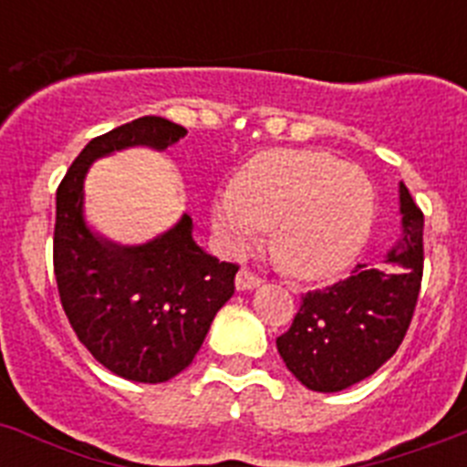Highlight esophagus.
Here are the masks:
<instances>
[{"label":"esophagus","mask_w":467,"mask_h":467,"mask_svg":"<svg viewBox=\"0 0 467 467\" xmlns=\"http://www.w3.org/2000/svg\"><path fill=\"white\" fill-rule=\"evenodd\" d=\"M263 279L261 275H256L254 270H249V267H242L237 273V279H234V284H237L239 291H246V289H254V286H258Z\"/></svg>","instance_id":"obj_1"}]
</instances>
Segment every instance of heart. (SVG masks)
<instances>
[{
	"label": "heart",
	"instance_id": "obj_1",
	"mask_svg": "<svg viewBox=\"0 0 467 467\" xmlns=\"http://www.w3.org/2000/svg\"><path fill=\"white\" fill-rule=\"evenodd\" d=\"M376 216L374 185L355 164L317 150L279 148L251 157L213 204V225L242 246L273 228L270 246L294 277L322 279L350 265Z\"/></svg>",
	"mask_w": 467,
	"mask_h": 467
}]
</instances>
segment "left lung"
<instances>
[{
	"mask_svg": "<svg viewBox=\"0 0 467 467\" xmlns=\"http://www.w3.org/2000/svg\"><path fill=\"white\" fill-rule=\"evenodd\" d=\"M400 202L404 237L390 267L357 263L350 277L303 294L289 331L277 336L279 357L310 390H346L402 346L423 279V211L404 183Z\"/></svg>",
	"mask_w": 467,
	"mask_h": 467,
	"instance_id": "left-lung-1",
	"label": "left lung"
}]
</instances>
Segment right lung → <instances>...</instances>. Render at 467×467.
<instances>
[{"mask_svg":"<svg viewBox=\"0 0 467 467\" xmlns=\"http://www.w3.org/2000/svg\"><path fill=\"white\" fill-rule=\"evenodd\" d=\"M164 117H140L96 136L56 192L54 273L77 338L105 368L136 383H164L190 367L216 312L234 294L237 263L209 256L192 218L143 246L93 237L82 218V185L96 157L129 145L164 150L185 136Z\"/></svg>","mask_w":467,"mask_h":467,"instance_id":"obj_1","label":"right lung"}]
</instances>
